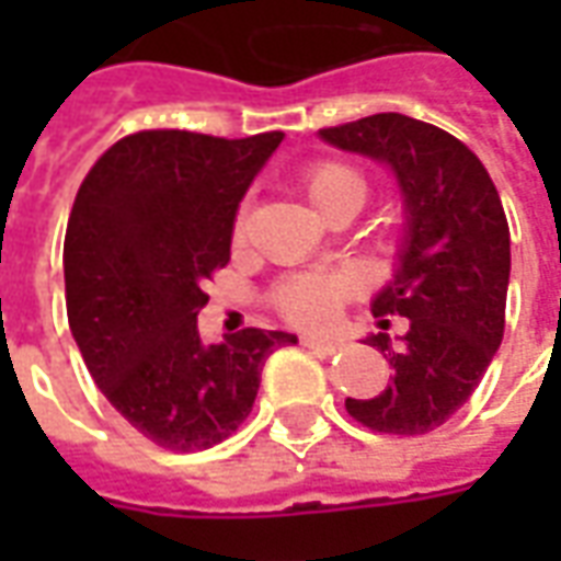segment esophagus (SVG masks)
I'll return each mask as SVG.
<instances>
[{
    "mask_svg": "<svg viewBox=\"0 0 561 561\" xmlns=\"http://www.w3.org/2000/svg\"><path fill=\"white\" fill-rule=\"evenodd\" d=\"M300 345H306V348H312V352H316V354H324V357H330V354L340 352V342L316 340V336H300Z\"/></svg>",
    "mask_w": 561,
    "mask_h": 561,
    "instance_id": "1",
    "label": "esophagus"
}]
</instances>
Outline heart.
<instances>
[{
	"label": "heart",
	"instance_id": "heart-1",
	"mask_svg": "<svg viewBox=\"0 0 561 561\" xmlns=\"http://www.w3.org/2000/svg\"><path fill=\"white\" fill-rule=\"evenodd\" d=\"M304 192L312 207L324 209L333 201H354L357 207L366 197L364 173L345 161H316L304 171ZM245 209L237 213L233 231L243 233ZM360 282L348 270H321V273H300L279 282L273 288V306L282 318H288L300 328H324L340 316L342 304L354 297Z\"/></svg>",
	"mask_w": 561,
	"mask_h": 561
}]
</instances>
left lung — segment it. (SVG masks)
Wrapping results in <instances>:
<instances>
[{
    "mask_svg": "<svg viewBox=\"0 0 561 561\" xmlns=\"http://www.w3.org/2000/svg\"><path fill=\"white\" fill-rule=\"evenodd\" d=\"M333 147L390 164L405 204L397 276L373 300V316L409 318L400 345L388 333L369 345L388 354L390 385L373 400H345L376 433L423 435L469 400L505 336L511 231L502 197L481 159L445 128L402 114L321 128Z\"/></svg>",
    "mask_w": 561,
    "mask_h": 561,
    "instance_id": "left-lung-1",
    "label": "left lung"
}]
</instances>
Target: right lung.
Here are the masks:
<instances>
[{"label":"right lung","instance_id":"obj_1","mask_svg":"<svg viewBox=\"0 0 561 561\" xmlns=\"http://www.w3.org/2000/svg\"><path fill=\"white\" fill-rule=\"evenodd\" d=\"M282 131H135L104 149L68 216L66 306L95 385L144 438L207 450L252 412L261 366L294 333L245 328L204 345V282L231 261L233 216Z\"/></svg>","mask_w":561,"mask_h":561}]
</instances>
